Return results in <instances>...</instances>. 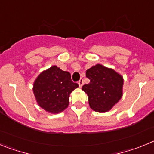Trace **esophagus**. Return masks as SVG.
I'll list each match as a JSON object with an SVG mask.
<instances>
[{
	"mask_svg": "<svg viewBox=\"0 0 154 154\" xmlns=\"http://www.w3.org/2000/svg\"><path fill=\"white\" fill-rule=\"evenodd\" d=\"M79 87H82V85H83V79H80L79 81Z\"/></svg>",
	"mask_w": 154,
	"mask_h": 154,
	"instance_id": "34e87169",
	"label": "esophagus"
}]
</instances>
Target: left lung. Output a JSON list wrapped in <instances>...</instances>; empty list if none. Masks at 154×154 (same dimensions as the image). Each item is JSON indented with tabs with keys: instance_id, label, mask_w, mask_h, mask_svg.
I'll use <instances>...</instances> for the list:
<instances>
[{
	"instance_id": "1",
	"label": "left lung",
	"mask_w": 154,
	"mask_h": 154,
	"mask_svg": "<svg viewBox=\"0 0 154 154\" xmlns=\"http://www.w3.org/2000/svg\"><path fill=\"white\" fill-rule=\"evenodd\" d=\"M85 75L90 82L82 89L89 96L91 108L99 112L111 109L123 95V77L99 64L88 69Z\"/></svg>"
}]
</instances>
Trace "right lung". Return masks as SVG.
Segmentation results:
<instances>
[{
	"label": "right lung",
	"instance_id": "add662e5",
	"mask_svg": "<svg viewBox=\"0 0 154 154\" xmlns=\"http://www.w3.org/2000/svg\"><path fill=\"white\" fill-rule=\"evenodd\" d=\"M79 87L71 74L52 66L39 75L34 83V93L42 108L51 113H58L67 108L69 95Z\"/></svg>",
	"mask_w": 154,
	"mask_h": 154
}]
</instances>
